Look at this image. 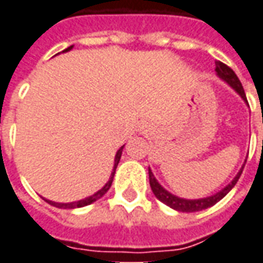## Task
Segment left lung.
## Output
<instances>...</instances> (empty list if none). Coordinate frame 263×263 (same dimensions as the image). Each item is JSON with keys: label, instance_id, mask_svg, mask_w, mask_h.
Masks as SVG:
<instances>
[{"label": "left lung", "instance_id": "obj_1", "mask_svg": "<svg viewBox=\"0 0 263 263\" xmlns=\"http://www.w3.org/2000/svg\"><path fill=\"white\" fill-rule=\"evenodd\" d=\"M215 65H216V68H215L216 75H218L222 81H225L228 85L232 88L235 92L238 93L240 98L248 104L247 95H245L243 87H242L239 78L236 77V74H235L234 71L221 61H216L215 62ZM243 166H245V163L242 165V168L239 170V172L236 174V176H235L231 182L228 183L225 188H222L221 191H218V192L214 194V195L206 196V198H199V199H185V198H179V196L174 195V194H171L170 191H166L161 183L158 182L157 178L154 176L151 168L148 170V174H149L151 189H152L154 195L157 196L158 199L162 202V203L168 205L170 208L175 209V211H178V212H199V211H203V209L211 208V206L215 205L216 202L221 201L222 198L227 195L231 189L234 188L235 183L238 182L240 174H242V171H243Z\"/></svg>", "mask_w": 263, "mask_h": 263}]
</instances>
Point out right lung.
Wrapping results in <instances>:
<instances>
[{
    "label": "right lung",
    "mask_w": 263,
    "mask_h": 263,
    "mask_svg": "<svg viewBox=\"0 0 263 263\" xmlns=\"http://www.w3.org/2000/svg\"><path fill=\"white\" fill-rule=\"evenodd\" d=\"M74 48V45H71V47H68L67 49H64L62 52H68V51H71V49ZM124 146L125 145H122L118 151H117V154H115V159H114V168L112 172H111V176H109V179H108V182L100 189V191H97L93 195H89L87 198H84V199H80V201H75V202H68V203H64V202H54V201H49V199H45L44 198V201L48 202L49 205H52L55 208H61V209H75V208H82V206H87V205H91L92 202L98 201L100 198L105 195L106 192H108V189L111 188V185H112L114 181V175H115V171H117V166H118L119 159H121V155H122V151H124Z\"/></svg>",
    "instance_id": "add662e5"
}]
</instances>
